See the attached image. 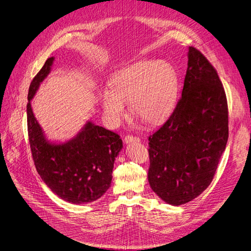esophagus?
<instances>
[{
	"instance_id": "obj_1",
	"label": "esophagus",
	"mask_w": 251,
	"mask_h": 251,
	"mask_svg": "<svg viewBox=\"0 0 251 251\" xmlns=\"http://www.w3.org/2000/svg\"><path fill=\"white\" fill-rule=\"evenodd\" d=\"M140 139L138 137H136V136H131V135H127L125 137V142L126 143H131V142H139Z\"/></svg>"
}]
</instances>
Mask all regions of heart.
Masks as SVG:
<instances>
[{
  "label": "heart",
  "instance_id": "heart-1",
  "mask_svg": "<svg viewBox=\"0 0 251 251\" xmlns=\"http://www.w3.org/2000/svg\"><path fill=\"white\" fill-rule=\"evenodd\" d=\"M109 89L100 101L109 123L117 125L126 115V100L134 115L151 126L164 124L177 108L180 78L172 64L159 59L140 58L114 71Z\"/></svg>",
  "mask_w": 251,
  "mask_h": 251
}]
</instances>
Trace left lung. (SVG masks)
Instances as JSON below:
<instances>
[{"label": "left lung", "instance_id": "1", "mask_svg": "<svg viewBox=\"0 0 251 251\" xmlns=\"http://www.w3.org/2000/svg\"><path fill=\"white\" fill-rule=\"evenodd\" d=\"M182 96L169 120L149 137V183L171 205L194 200L208 187L228 139V108L218 73L188 48Z\"/></svg>", "mask_w": 251, "mask_h": 251}]
</instances>
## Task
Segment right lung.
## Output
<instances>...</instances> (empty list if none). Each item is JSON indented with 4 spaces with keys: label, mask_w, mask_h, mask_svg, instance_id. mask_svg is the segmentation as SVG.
Here are the masks:
<instances>
[{
    "label": "right lung",
    "mask_w": 251,
    "mask_h": 251,
    "mask_svg": "<svg viewBox=\"0 0 251 251\" xmlns=\"http://www.w3.org/2000/svg\"><path fill=\"white\" fill-rule=\"evenodd\" d=\"M54 57H49L30 83L27 126L30 149L37 173L51 191L69 203L93 202L111 186L114 161L123 149L119 135L92 121L63 143L51 142L31 108V100L48 76Z\"/></svg>",
    "instance_id": "1"
}]
</instances>
